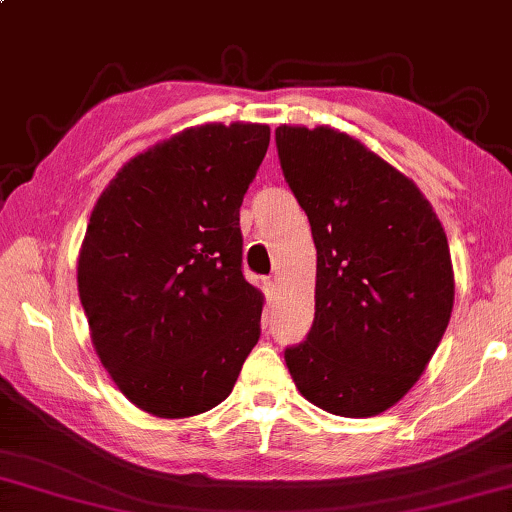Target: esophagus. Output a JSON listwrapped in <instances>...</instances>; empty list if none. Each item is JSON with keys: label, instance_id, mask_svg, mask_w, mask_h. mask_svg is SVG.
<instances>
[{"label": "esophagus", "instance_id": "34e87169", "mask_svg": "<svg viewBox=\"0 0 512 512\" xmlns=\"http://www.w3.org/2000/svg\"><path fill=\"white\" fill-rule=\"evenodd\" d=\"M262 287H264L266 301H273V296H276V282H273L271 278H266V280L262 282Z\"/></svg>", "mask_w": 512, "mask_h": 512}]
</instances>
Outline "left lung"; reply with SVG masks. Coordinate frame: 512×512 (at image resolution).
Here are the masks:
<instances>
[{
	"instance_id": "obj_1",
	"label": "left lung",
	"mask_w": 512,
	"mask_h": 512,
	"mask_svg": "<svg viewBox=\"0 0 512 512\" xmlns=\"http://www.w3.org/2000/svg\"><path fill=\"white\" fill-rule=\"evenodd\" d=\"M285 181L317 248L315 322L285 349L296 388L335 416L400 402L437 352L453 312L451 250L409 177L331 126H278Z\"/></svg>"
}]
</instances>
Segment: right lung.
<instances>
[{
	"instance_id": "1",
	"label": "right lung",
	"mask_w": 512,
	"mask_h": 512,
	"mask_svg": "<svg viewBox=\"0 0 512 512\" xmlns=\"http://www.w3.org/2000/svg\"><path fill=\"white\" fill-rule=\"evenodd\" d=\"M269 140L266 124L186 128L128 160L91 211L78 259L91 342L147 414L213 409L257 345L239 209Z\"/></svg>"
}]
</instances>
